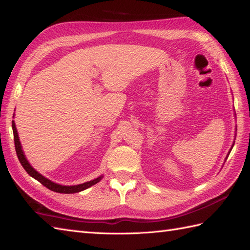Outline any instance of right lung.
<instances>
[{"instance_id": "obj_1", "label": "right lung", "mask_w": 250, "mask_h": 250, "mask_svg": "<svg viewBox=\"0 0 250 250\" xmlns=\"http://www.w3.org/2000/svg\"><path fill=\"white\" fill-rule=\"evenodd\" d=\"M12 126H13V132H14V142H15V149H16V154H17V157L21 161V166L23 167V169L27 171V173L29 175H31L33 179L38 180L39 182L41 184H43L44 187L47 188L48 189L53 190V192H56V193H62V194H72V193H78V192H81V190H84L86 188H89L92 185L96 184L97 182H100L102 177L94 179L90 181V182H85L83 184H79V185H72V187H63V185H60V184H56L52 182V181L47 180L41 175L39 172H37L36 170H34L30 164L28 163V160L26 159L23 155V151L21 149V142H19V138H18V133H17V129H16V125H15V122H12Z\"/></svg>"}]
</instances>
